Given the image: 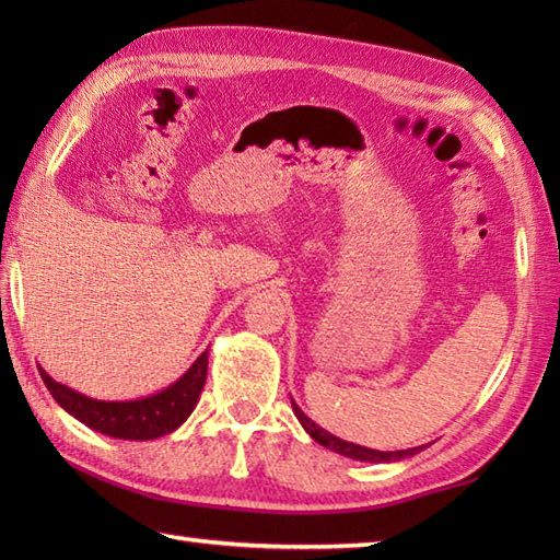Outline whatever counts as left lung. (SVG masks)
<instances>
[{"mask_svg": "<svg viewBox=\"0 0 560 560\" xmlns=\"http://www.w3.org/2000/svg\"><path fill=\"white\" fill-rule=\"evenodd\" d=\"M291 407H293V413L295 419L301 421V425L305 428V433L311 435L315 443L329 447L331 452H337V455H343L349 459H359V462H373V464H389V462H401L407 457H413L416 452L425 450V445H419V447H409V450H395V452H383V450H373V447H363V445H355V443H349V440H341L337 435H331L329 431H325L323 425H317L313 419H307V416L303 413V409L299 407L291 399Z\"/></svg>", "mask_w": 560, "mask_h": 560, "instance_id": "left-lung-1", "label": "left lung"}]
</instances>
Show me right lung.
Segmentation results:
<instances>
[{"instance_id":"right-lung-1","label":"right lung","mask_w":560,"mask_h":560,"mask_svg":"<svg viewBox=\"0 0 560 560\" xmlns=\"http://www.w3.org/2000/svg\"><path fill=\"white\" fill-rule=\"evenodd\" d=\"M207 363L209 351H201L199 359L173 385L153 392L149 397L125 401H105L81 395V392L57 383L43 368L40 377L59 407L83 425H89L91 431L120 440H153L177 431L195 411L207 383Z\"/></svg>"}]
</instances>
